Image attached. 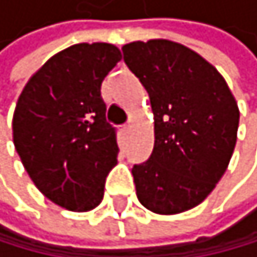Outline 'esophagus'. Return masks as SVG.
Listing matches in <instances>:
<instances>
[{
    "label": "esophagus",
    "mask_w": 257,
    "mask_h": 257,
    "mask_svg": "<svg viewBox=\"0 0 257 257\" xmlns=\"http://www.w3.org/2000/svg\"><path fill=\"white\" fill-rule=\"evenodd\" d=\"M130 128H132L130 123H125V125H122V127H120V130H122V134H123V135H128Z\"/></svg>",
    "instance_id": "1"
}]
</instances>
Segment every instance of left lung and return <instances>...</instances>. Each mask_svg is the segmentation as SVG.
I'll use <instances>...</instances> for the list:
<instances>
[{
    "label": "left lung",
    "mask_w": 257,
    "mask_h": 257,
    "mask_svg": "<svg viewBox=\"0 0 257 257\" xmlns=\"http://www.w3.org/2000/svg\"><path fill=\"white\" fill-rule=\"evenodd\" d=\"M122 51L154 114L153 153L132 169L138 201L161 216L185 212L203 203L227 171L238 104L219 70L185 45L154 38Z\"/></svg>",
    "instance_id": "8db88e82"
}]
</instances>
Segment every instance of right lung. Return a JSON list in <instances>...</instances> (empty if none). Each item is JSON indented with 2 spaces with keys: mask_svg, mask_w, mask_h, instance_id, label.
Masks as SVG:
<instances>
[{
  "mask_svg": "<svg viewBox=\"0 0 257 257\" xmlns=\"http://www.w3.org/2000/svg\"><path fill=\"white\" fill-rule=\"evenodd\" d=\"M120 59L111 43L69 46L29 78L17 99L16 151L35 187L69 211L95 209L103 201L106 175L117 164L101 83Z\"/></svg>",
  "mask_w": 257,
  "mask_h": 257,
  "instance_id": "1",
  "label": "right lung"
}]
</instances>
